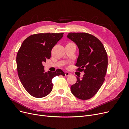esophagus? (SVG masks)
Here are the masks:
<instances>
[{
	"mask_svg": "<svg viewBox=\"0 0 129 129\" xmlns=\"http://www.w3.org/2000/svg\"><path fill=\"white\" fill-rule=\"evenodd\" d=\"M64 74H65V76H70L71 75V73H69V72H65V73H64Z\"/></svg>",
	"mask_w": 129,
	"mask_h": 129,
	"instance_id": "esophagus-1",
	"label": "esophagus"
}]
</instances>
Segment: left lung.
<instances>
[{
	"instance_id": "left-lung-1",
	"label": "left lung",
	"mask_w": 129,
	"mask_h": 129,
	"mask_svg": "<svg viewBox=\"0 0 129 129\" xmlns=\"http://www.w3.org/2000/svg\"><path fill=\"white\" fill-rule=\"evenodd\" d=\"M67 37L75 42L79 55L75 66L76 71L84 74L71 89L77 98L87 100L98 92L105 80L108 68V55L102 43L93 35L84 32L69 33Z\"/></svg>"
}]
</instances>
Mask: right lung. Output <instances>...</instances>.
Masks as SVG:
<instances>
[{"label": "right lung", "mask_w": 129, "mask_h": 129, "mask_svg": "<svg viewBox=\"0 0 129 129\" xmlns=\"http://www.w3.org/2000/svg\"><path fill=\"white\" fill-rule=\"evenodd\" d=\"M63 36V33L35 34L21 44L16 58L18 74L23 87L31 96L42 98L48 95L53 89V78L65 76L60 69L45 73L42 65L50 58L52 48Z\"/></svg>", "instance_id": "1"}]
</instances>
